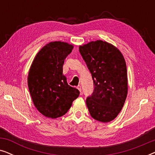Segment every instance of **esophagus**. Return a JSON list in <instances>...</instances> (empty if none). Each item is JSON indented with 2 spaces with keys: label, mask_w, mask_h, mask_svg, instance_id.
Instances as JSON below:
<instances>
[{
  "label": "esophagus",
  "mask_w": 155,
  "mask_h": 155,
  "mask_svg": "<svg viewBox=\"0 0 155 155\" xmlns=\"http://www.w3.org/2000/svg\"><path fill=\"white\" fill-rule=\"evenodd\" d=\"M77 88L78 89V90H79V91H80V93H81V94H82V90H81V86H80V85H78V86H77Z\"/></svg>",
  "instance_id": "1"
}]
</instances>
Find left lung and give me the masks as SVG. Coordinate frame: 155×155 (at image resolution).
Wrapping results in <instances>:
<instances>
[{"label":"left lung","mask_w":155,"mask_h":155,"mask_svg":"<svg viewBox=\"0 0 155 155\" xmlns=\"http://www.w3.org/2000/svg\"><path fill=\"white\" fill-rule=\"evenodd\" d=\"M80 54L91 73L94 91L86 99L92 117L107 123L121 111L128 92L125 59L115 46L97 40L79 47Z\"/></svg>","instance_id":"obj_1"}]
</instances>
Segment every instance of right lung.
<instances>
[{"mask_svg": "<svg viewBox=\"0 0 155 155\" xmlns=\"http://www.w3.org/2000/svg\"><path fill=\"white\" fill-rule=\"evenodd\" d=\"M73 48L64 42H51L39 51L31 65L27 79L29 92L36 108L46 117L65 115L80 94L63 75L64 60Z\"/></svg>", "mask_w": 155, "mask_h": 155, "instance_id": "1", "label": "right lung"}]
</instances>
